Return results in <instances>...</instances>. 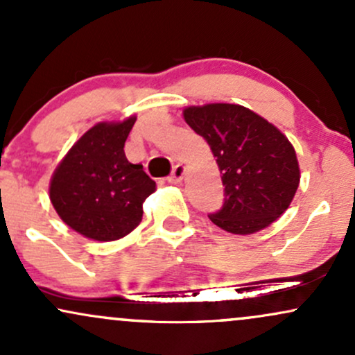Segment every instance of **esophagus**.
Here are the masks:
<instances>
[{
	"instance_id": "34e87169",
	"label": "esophagus",
	"mask_w": 355,
	"mask_h": 355,
	"mask_svg": "<svg viewBox=\"0 0 355 355\" xmlns=\"http://www.w3.org/2000/svg\"><path fill=\"white\" fill-rule=\"evenodd\" d=\"M185 172H187L185 165H182V164L175 165L172 170V175H170L166 180H168V183H180L183 180V177H185Z\"/></svg>"
}]
</instances>
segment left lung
I'll use <instances>...</instances> for the list:
<instances>
[{"mask_svg": "<svg viewBox=\"0 0 355 355\" xmlns=\"http://www.w3.org/2000/svg\"><path fill=\"white\" fill-rule=\"evenodd\" d=\"M183 118L207 140L225 185V202L209 215L211 222L237 235L255 234L274 223L294 200L300 182L288 138L242 105L187 107Z\"/></svg>", "mask_w": 355, "mask_h": 355, "instance_id": "left-lung-1", "label": "left lung"}]
</instances>
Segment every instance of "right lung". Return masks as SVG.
Here are the masks:
<instances>
[{"instance_id": "1", "label": "right lung", "mask_w": 355, "mask_h": 355, "mask_svg": "<svg viewBox=\"0 0 355 355\" xmlns=\"http://www.w3.org/2000/svg\"><path fill=\"white\" fill-rule=\"evenodd\" d=\"M137 116L101 121L83 133L53 172L50 200L60 218L83 237L112 242L144 217V202L157 183L125 157Z\"/></svg>"}]
</instances>
